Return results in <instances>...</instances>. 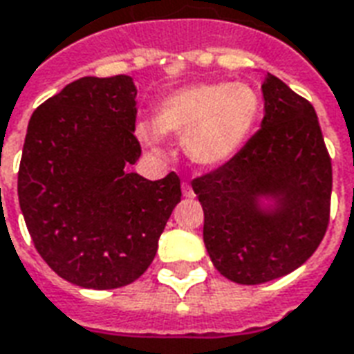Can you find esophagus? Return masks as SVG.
<instances>
[{
  "instance_id": "34e87169",
  "label": "esophagus",
  "mask_w": 354,
  "mask_h": 354,
  "mask_svg": "<svg viewBox=\"0 0 354 354\" xmlns=\"http://www.w3.org/2000/svg\"><path fill=\"white\" fill-rule=\"evenodd\" d=\"M182 193H184V197L191 198L195 197V193H193V187L189 184H182Z\"/></svg>"
}]
</instances>
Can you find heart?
<instances>
[{
	"instance_id": "obj_1",
	"label": "heart",
	"mask_w": 354,
	"mask_h": 354,
	"mask_svg": "<svg viewBox=\"0 0 354 354\" xmlns=\"http://www.w3.org/2000/svg\"><path fill=\"white\" fill-rule=\"evenodd\" d=\"M261 114V99L242 82H206L172 91L157 104L153 125H137V135L163 153L161 135L182 138L185 156L198 167H217L242 150Z\"/></svg>"
}]
</instances>
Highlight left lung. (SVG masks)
I'll use <instances>...</instances> for the list:
<instances>
[{
  "label": "left lung",
  "mask_w": 354,
  "mask_h": 354,
  "mask_svg": "<svg viewBox=\"0 0 354 354\" xmlns=\"http://www.w3.org/2000/svg\"><path fill=\"white\" fill-rule=\"evenodd\" d=\"M263 97L261 129L223 167L191 182L212 263L240 285L302 266L330 216L332 163L315 109L270 73Z\"/></svg>",
  "instance_id": "8db88e82"
}]
</instances>
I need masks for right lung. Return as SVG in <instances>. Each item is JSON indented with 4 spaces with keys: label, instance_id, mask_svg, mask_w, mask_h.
<instances>
[{
    "label": "right lung",
    "instance_id": "1",
    "mask_svg": "<svg viewBox=\"0 0 354 354\" xmlns=\"http://www.w3.org/2000/svg\"><path fill=\"white\" fill-rule=\"evenodd\" d=\"M133 78L84 77L33 112L18 201L35 250L84 289H118L148 270L182 198L180 178L146 180L137 163Z\"/></svg>",
    "mask_w": 354,
    "mask_h": 354
}]
</instances>
